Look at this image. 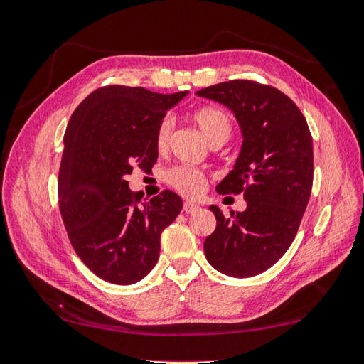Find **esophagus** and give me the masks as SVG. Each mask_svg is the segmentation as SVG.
<instances>
[{
    "label": "esophagus",
    "mask_w": 364,
    "mask_h": 364,
    "mask_svg": "<svg viewBox=\"0 0 364 364\" xmlns=\"http://www.w3.org/2000/svg\"><path fill=\"white\" fill-rule=\"evenodd\" d=\"M200 210V206L198 205H196V203H191V202H186L183 205V211L186 213V214H194V213H197Z\"/></svg>",
    "instance_id": "obj_1"
}]
</instances>
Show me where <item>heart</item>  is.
Instances as JSON below:
<instances>
[{"label": "heart", "mask_w": 364, "mask_h": 364, "mask_svg": "<svg viewBox=\"0 0 364 364\" xmlns=\"http://www.w3.org/2000/svg\"><path fill=\"white\" fill-rule=\"evenodd\" d=\"M192 120L198 127L200 133L203 134L208 142L211 145H218L227 142L231 131H233V123H231L230 115L215 106L200 107L192 114ZM173 120L170 117H164L156 128V136H154V144L159 151H164L170 142L172 136ZM167 181L170 186H173L178 192H181L186 197H197L203 192L206 178L197 168L188 166H176L168 170Z\"/></svg>", "instance_id": "1"}]
</instances>
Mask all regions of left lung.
<instances>
[{
    "instance_id": "obj_1",
    "label": "left lung",
    "mask_w": 364,
    "mask_h": 364,
    "mask_svg": "<svg viewBox=\"0 0 364 364\" xmlns=\"http://www.w3.org/2000/svg\"><path fill=\"white\" fill-rule=\"evenodd\" d=\"M235 114L242 146L219 194H244L245 211L225 218L205 239L206 259L219 272L245 278L264 272L289 249L313 186V139L296 103L255 81L219 82L197 92Z\"/></svg>"
}]
</instances>
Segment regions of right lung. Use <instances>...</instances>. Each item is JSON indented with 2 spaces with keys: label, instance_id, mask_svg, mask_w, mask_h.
I'll return each instance as SVG.
<instances>
[{
  "label": "right lung",
  "instance_id": "right-lung-1",
  "mask_svg": "<svg viewBox=\"0 0 364 364\" xmlns=\"http://www.w3.org/2000/svg\"><path fill=\"white\" fill-rule=\"evenodd\" d=\"M186 95L106 86L84 98L68 122L59 210L76 255L106 282L142 280L159 258L162 230L181 211L175 192L146 200L129 191L125 176L134 167L151 170L159 122Z\"/></svg>",
  "mask_w": 364,
  "mask_h": 364
}]
</instances>
